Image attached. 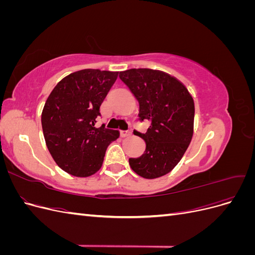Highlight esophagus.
<instances>
[{"label": "esophagus", "instance_id": "34e87169", "mask_svg": "<svg viewBox=\"0 0 255 255\" xmlns=\"http://www.w3.org/2000/svg\"><path fill=\"white\" fill-rule=\"evenodd\" d=\"M130 135H132V133H130L129 130H120V136H121L122 138L128 137V136H130Z\"/></svg>", "mask_w": 255, "mask_h": 255}]
</instances>
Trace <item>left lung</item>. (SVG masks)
<instances>
[{"mask_svg":"<svg viewBox=\"0 0 255 255\" xmlns=\"http://www.w3.org/2000/svg\"><path fill=\"white\" fill-rule=\"evenodd\" d=\"M119 78L139 103L138 119L151 121L145 133L134 129L145 141V151L129 158V166L144 179L163 176L177 165L191 141L194 100L181 82L158 70L129 69Z\"/></svg>","mask_w":255,"mask_h":255,"instance_id":"obj_1","label":"left lung"}]
</instances>
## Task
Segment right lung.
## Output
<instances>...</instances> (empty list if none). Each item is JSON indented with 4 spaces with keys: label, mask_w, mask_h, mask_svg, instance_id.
<instances>
[{
    "label": "right lung",
    "mask_w": 255,
    "mask_h": 255,
    "mask_svg": "<svg viewBox=\"0 0 255 255\" xmlns=\"http://www.w3.org/2000/svg\"><path fill=\"white\" fill-rule=\"evenodd\" d=\"M118 72L86 69L61 80L44 104L41 125L48 149L64 171L85 177L101 168L107 146L119 132L96 128L100 106Z\"/></svg>",
    "instance_id": "right-lung-1"
}]
</instances>
